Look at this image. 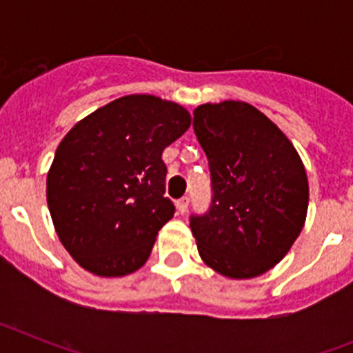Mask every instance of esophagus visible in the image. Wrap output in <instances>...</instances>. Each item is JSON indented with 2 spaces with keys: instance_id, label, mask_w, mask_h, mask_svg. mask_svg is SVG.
Segmentation results:
<instances>
[{
  "instance_id": "obj_1",
  "label": "esophagus",
  "mask_w": 353,
  "mask_h": 353,
  "mask_svg": "<svg viewBox=\"0 0 353 353\" xmlns=\"http://www.w3.org/2000/svg\"><path fill=\"white\" fill-rule=\"evenodd\" d=\"M187 208H189V198H182L176 201V210H179V214H185Z\"/></svg>"
}]
</instances>
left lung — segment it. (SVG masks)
<instances>
[{
	"label": "left lung",
	"mask_w": 353,
	"mask_h": 353,
	"mask_svg": "<svg viewBox=\"0 0 353 353\" xmlns=\"http://www.w3.org/2000/svg\"><path fill=\"white\" fill-rule=\"evenodd\" d=\"M208 159L212 203L191 215L201 260L232 279H251L285 258L301 235L310 185L295 146L254 105L240 101L194 109Z\"/></svg>",
	"instance_id": "8db88e82"
}]
</instances>
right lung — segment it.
Returning <instances> with one entry per match:
<instances>
[{
    "mask_svg": "<svg viewBox=\"0 0 353 353\" xmlns=\"http://www.w3.org/2000/svg\"><path fill=\"white\" fill-rule=\"evenodd\" d=\"M191 125L176 102L127 95L77 121L56 148L48 205L63 248L88 272L141 269L173 217L162 152Z\"/></svg>",
    "mask_w": 353,
    "mask_h": 353,
    "instance_id": "add662e5",
    "label": "right lung"
}]
</instances>
